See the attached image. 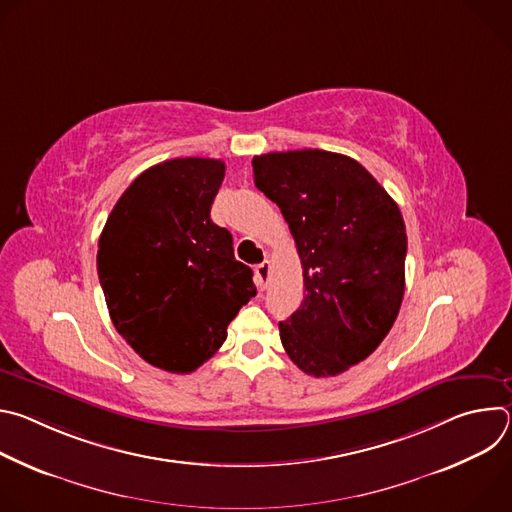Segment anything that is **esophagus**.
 <instances>
[{"mask_svg": "<svg viewBox=\"0 0 512 512\" xmlns=\"http://www.w3.org/2000/svg\"><path fill=\"white\" fill-rule=\"evenodd\" d=\"M269 273H271V263L269 261H263L255 267V283L257 287L263 291L267 287V281H269Z\"/></svg>", "mask_w": 512, "mask_h": 512, "instance_id": "34e87169", "label": "esophagus"}]
</instances>
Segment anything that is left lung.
Here are the masks:
<instances>
[{"instance_id":"1","label":"left lung","mask_w":512,"mask_h":512,"mask_svg":"<svg viewBox=\"0 0 512 512\" xmlns=\"http://www.w3.org/2000/svg\"><path fill=\"white\" fill-rule=\"evenodd\" d=\"M255 186L273 200L304 267L306 296L279 336L312 377H336L373 354L405 291L407 233L401 210L356 160L324 152L253 158Z\"/></svg>"}]
</instances>
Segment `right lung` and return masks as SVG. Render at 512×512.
I'll list each match as a JSON object with an SVG mask.
<instances>
[{
  "label": "right lung",
  "mask_w": 512,
  "mask_h": 512,
  "mask_svg": "<svg viewBox=\"0 0 512 512\" xmlns=\"http://www.w3.org/2000/svg\"><path fill=\"white\" fill-rule=\"evenodd\" d=\"M225 162L176 158L141 172L99 237L97 273L117 332L150 364L192 373L257 294L210 206Z\"/></svg>",
  "instance_id": "right-lung-1"
}]
</instances>
